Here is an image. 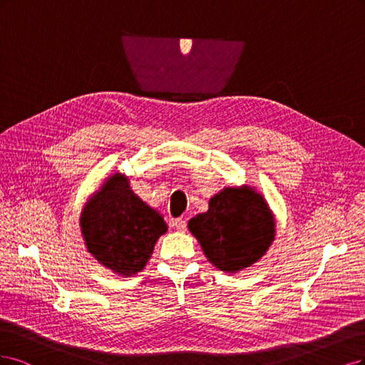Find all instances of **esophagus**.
<instances>
[{"label": "esophagus", "mask_w": 365, "mask_h": 365, "mask_svg": "<svg viewBox=\"0 0 365 365\" xmlns=\"http://www.w3.org/2000/svg\"><path fill=\"white\" fill-rule=\"evenodd\" d=\"M173 227H174L175 230H179V232H185V230H186V221H185L183 218L174 220V221H173Z\"/></svg>", "instance_id": "obj_1"}]
</instances>
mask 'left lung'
<instances>
[{
  "label": "left lung",
  "mask_w": 365,
  "mask_h": 365,
  "mask_svg": "<svg viewBox=\"0 0 365 365\" xmlns=\"http://www.w3.org/2000/svg\"><path fill=\"white\" fill-rule=\"evenodd\" d=\"M207 261L226 273L252 267L276 237L274 215L262 194L249 185L225 187L209 209L187 222Z\"/></svg>",
  "instance_id": "left-lung-1"
}]
</instances>
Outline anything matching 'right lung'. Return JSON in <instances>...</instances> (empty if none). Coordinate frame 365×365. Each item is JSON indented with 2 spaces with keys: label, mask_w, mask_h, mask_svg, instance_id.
I'll return each mask as SVG.
<instances>
[{
  "label": "right lung",
  "mask_w": 365,
  "mask_h": 365,
  "mask_svg": "<svg viewBox=\"0 0 365 365\" xmlns=\"http://www.w3.org/2000/svg\"><path fill=\"white\" fill-rule=\"evenodd\" d=\"M88 252L120 276L143 272L168 226L156 209L143 202L121 173L109 175L80 215Z\"/></svg>",
  "instance_id": "1"
}]
</instances>
